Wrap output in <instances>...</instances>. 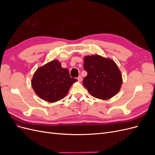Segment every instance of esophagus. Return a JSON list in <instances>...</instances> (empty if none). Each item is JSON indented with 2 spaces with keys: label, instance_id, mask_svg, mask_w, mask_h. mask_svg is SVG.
I'll use <instances>...</instances> for the list:
<instances>
[{
  "label": "esophagus",
  "instance_id": "esophagus-1",
  "mask_svg": "<svg viewBox=\"0 0 155 155\" xmlns=\"http://www.w3.org/2000/svg\"><path fill=\"white\" fill-rule=\"evenodd\" d=\"M78 81H79V82H81V81H82V80H83V78H82V77H81V76H79L78 78Z\"/></svg>",
  "mask_w": 155,
  "mask_h": 155
}]
</instances>
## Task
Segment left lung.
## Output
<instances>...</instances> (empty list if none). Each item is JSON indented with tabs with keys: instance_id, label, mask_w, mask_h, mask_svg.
<instances>
[{
	"instance_id": "left-lung-1",
	"label": "left lung",
	"mask_w": 155,
	"mask_h": 155,
	"mask_svg": "<svg viewBox=\"0 0 155 155\" xmlns=\"http://www.w3.org/2000/svg\"><path fill=\"white\" fill-rule=\"evenodd\" d=\"M83 67L87 76L84 78L83 85L92 96L107 100L118 93L123 82L122 75L113 60L97 54L87 55Z\"/></svg>"
}]
</instances>
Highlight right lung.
I'll use <instances>...</instances> for the list:
<instances>
[{
    "label": "right lung",
    "mask_w": 155,
    "mask_h": 155,
    "mask_svg": "<svg viewBox=\"0 0 155 155\" xmlns=\"http://www.w3.org/2000/svg\"><path fill=\"white\" fill-rule=\"evenodd\" d=\"M77 81L70 76L67 68L61 67L58 60L54 59L37 69L31 79V86L42 100L54 103L66 96Z\"/></svg>",
    "instance_id": "right-lung-1"
}]
</instances>
